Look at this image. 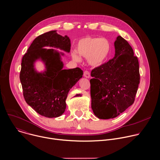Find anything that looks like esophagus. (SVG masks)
<instances>
[{"mask_svg": "<svg viewBox=\"0 0 160 160\" xmlns=\"http://www.w3.org/2000/svg\"><path fill=\"white\" fill-rule=\"evenodd\" d=\"M83 76L85 77V78H90V72H88V71H87V70H85V72H84V73H83Z\"/></svg>", "mask_w": 160, "mask_h": 160, "instance_id": "esophagus-1", "label": "esophagus"}]
</instances>
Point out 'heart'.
I'll return each instance as SVG.
<instances>
[{"instance_id":"obj_1","label":"heart","mask_w":160,"mask_h":160,"mask_svg":"<svg viewBox=\"0 0 160 160\" xmlns=\"http://www.w3.org/2000/svg\"><path fill=\"white\" fill-rule=\"evenodd\" d=\"M109 41L104 38L86 36L81 38L77 44V51L72 52V58L79 61V55L87 57L88 63L93 67H98L107 60L111 52Z\"/></svg>"}]
</instances>
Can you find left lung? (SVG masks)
Listing matches in <instances>:
<instances>
[{"label":"left lung","instance_id":"8db88e82","mask_svg":"<svg viewBox=\"0 0 160 160\" xmlns=\"http://www.w3.org/2000/svg\"><path fill=\"white\" fill-rule=\"evenodd\" d=\"M115 57L91 72L92 109L99 119L116 118L134 102L140 80L138 57L128 42L119 36Z\"/></svg>","mask_w":160,"mask_h":160}]
</instances>
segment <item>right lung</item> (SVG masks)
<instances>
[{
    "mask_svg": "<svg viewBox=\"0 0 160 160\" xmlns=\"http://www.w3.org/2000/svg\"><path fill=\"white\" fill-rule=\"evenodd\" d=\"M48 46L70 52V39L56 31L38 36L22 57L19 77L26 103L39 114L52 118L65 112L68 92L82 77L83 71L78 67L63 70L60 53L52 49L42 48ZM38 58L45 62L44 74L36 72L33 68L34 61Z\"/></svg>",
    "mask_w": 160,
    "mask_h": 160,
    "instance_id": "1",
    "label": "right lung"
}]
</instances>
